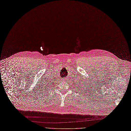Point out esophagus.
I'll use <instances>...</instances> for the list:
<instances>
[{"label": "esophagus", "instance_id": "34e87169", "mask_svg": "<svg viewBox=\"0 0 131 131\" xmlns=\"http://www.w3.org/2000/svg\"><path fill=\"white\" fill-rule=\"evenodd\" d=\"M64 81H66V79H64Z\"/></svg>", "mask_w": 131, "mask_h": 131}]
</instances>
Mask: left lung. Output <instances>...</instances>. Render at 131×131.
Segmentation results:
<instances>
[{
	"mask_svg": "<svg viewBox=\"0 0 131 131\" xmlns=\"http://www.w3.org/2000/svg\"><path fill=\"white\" fill-rule=\"evenodd\" d=\"M85 86H86V85H85ZM85 86L84 85V86H83V92H85V90H86V89H88V88H85Z\"/></svg>",
	"mask_w": 131,
	"mask_h": 131,
	"instance_id": "8db88e82",
	"label": "left lung"
}]
</instances>
